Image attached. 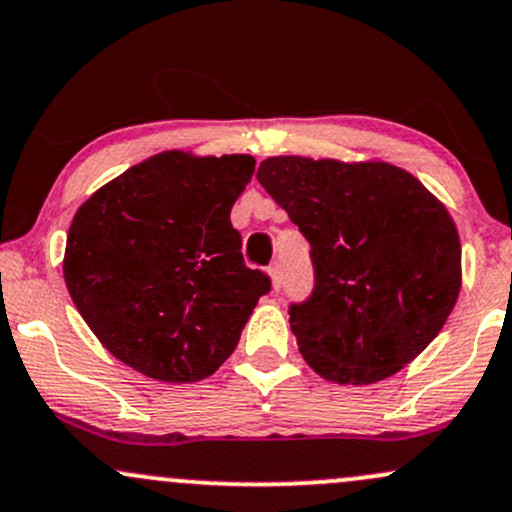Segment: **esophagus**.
Returning a JSON list of instances; mask_svg holds the SVG:
<instances>
[{"label":"esophagus","instance_id":"34e87169","mask_svg":"<svg viewBox=\"0 0 512 512\" xmlns=\"http://www.w3.org/2000/svg\"><path fill=\"white\" fill-rule=\"evenodd\" d=\"M267 274L269 279H272V289H279V286H282V269H279V265H269Z\"/></svg>","mask_w":512,"mask_h":512}]
</instances>
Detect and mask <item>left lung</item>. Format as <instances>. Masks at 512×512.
<instances>
[{
  "label": "left lung",
  "mask_w": 512,
  "mask_h": 512,
  "mask_svg": "<svg viewBox=\"0 0 512 512\" xmlns=\"http://www.w3.org/2000/svg\"><path fill=\"white\" fill-rule=\"evenodd\" d=\"M257 179L311 243L316 289L291 306L313 372L367 386L413 362L462 289V243L447 206L384 160L267 157Z\"/></svg>",
  "instance_id": "obj_1"
}]
</instances>
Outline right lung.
Returning a JSON list of instances; mask_svg holds the SVG:
<instances>
[{
  "instance_id": "1",
  "label": "right lung",
  "mask_w": 512,
  "mask_h": 512,
  "mask_svg": "<svg viewBox=\"0 0 512 512\" xmlns=\"http://www.w3.org/2000/svg\"><path fill=\"white\" fill-rule=\"evenodd\" d=\"M252 155L165 150L97 189L67 233L63 274L84 323L150 379H206L238 345L267 274L245 267L230 209Z\"/></svg>"
}]
</instances>
